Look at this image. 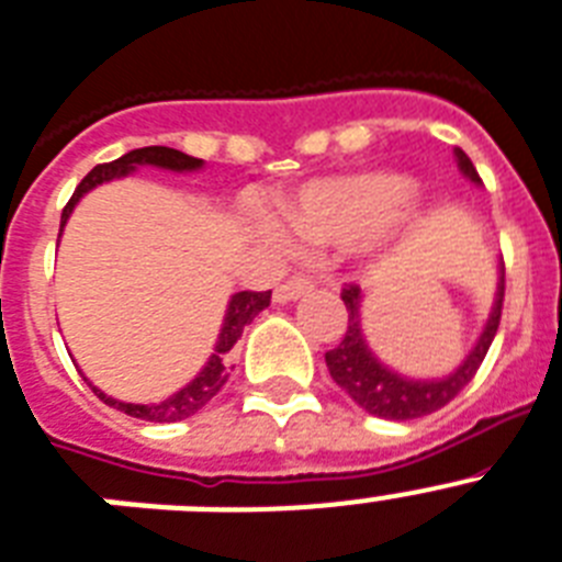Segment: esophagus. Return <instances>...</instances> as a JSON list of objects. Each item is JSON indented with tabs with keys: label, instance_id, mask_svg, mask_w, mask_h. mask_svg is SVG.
<instances>
[{
	"label": "esophagus",
	"instance_id": "1",
	"mask_svg": "<svg viewBox=\"0 0 562 562\" xmlns=\"http://www.w3.org/2000/svg\"><path fill=\"white\" fill-rule=\"evenodd\" d=\"M311 289H314V285H311L308 280H303V277H291L289 282H282V285L273 289V303H294V300L308 294Z\"/></svg>",
	"mask_w": 562,
	"mask_h": 562
}]
</instances>
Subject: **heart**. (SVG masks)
<instances>
[{
	"label": "heart",
	"mask_w": 562,
	"mask_h": 562,
	"mask_svg": "<svg viewBox=\"0 0 562 562\" xmlns=\"http://www.w3.org/2000/svg\"><path fill=\"white\" fill-rule=\"evenodd\" d=\"M414 211V186L400 173L362 171L314 179L294 200L282 202L280 220L289 237L303 248H351L385 239L408 223ZM268 243L280 245L282 234L268 220L257 223Z\"/></svg>",
	"instance_id": "heart-1"
}]
</instances>
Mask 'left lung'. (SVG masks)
<instances>
[{
	"mask_svg": "<svg viewBox=\"0 0 562 562\" xmlns=\"http://www.w3.org/2000/svg\"><path fill=\"white\" fill-rule=\"evenodd\" d=\"M454 159L460 173L469 182L483 186L477 177V168L465 157V150L454 148ZM503 277L506 273H503V259H499L497 294H494L483 331H480L477 342L471 346V351L463 357V362L446 376H408L385 366L371 351L369 339L362 334V291L357 285L342 289V303L348 308V331L337 348L325 353V366L331 371L334 383L346 391L360 408L383 419H417L451 403L471 383V376L477 374L480 362L485 360L494 334H497L499 314H503V289H506Z\"/></svg>",
	"mask_w": 562,
	"mask_h": 562,
	"instance_id": "1",
	"label": "left lung"
}]
</instances>
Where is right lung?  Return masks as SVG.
<instances>
[{
    "label": "right lung",
    "mask_w": 562,
    "mask_h": 562,
    "mask_svg": "<svg viewBox=\"0 0 562 562\" xmlns=\"http://www.w3.org/2000/svg\"><path fill=\"white\" fill-rule=\"evenodd\" d=\"M143 165H150V168H159V171H173V173H193L202 171L205 162L196 157H188L182 150L165 148V145H150V148H136L122 154L120 159L113 162L97 165L88 177L82 179L70 196V202L63 211V225H59V237H63L65 225H68L70 214L79 205L85 193H91L93 188L102 186V182H113V179L131 177L136 168ZM271 303V291H239V294H231L228 305H225V317L223 325H220V334H216L214 353H211L205 366L196 371L191 383H186L179 391H173L171 397L159 400V403H125V400H113L108 397L105 391L97 389V385L85 376V383L91 385L93 394L105 405L116 408V412H125L128 417L145 419V423H177V419H186L191 414H196L202 405H209L211 397H216V391L228 383V374L234 371L231 366V348L237 346V339L243 337V328L257 317L259 311L268 308Z\"/></svg>",
    "instance_id": "obj_1"
}]
</instances>
